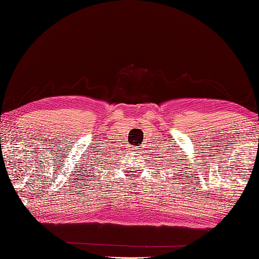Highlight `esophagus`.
<instances>
[{"label":"esophagus","mask_w":259,"mask_h":259,"mask_svg":"<svg viewBox=\"0 0 259 259\" xmlns=\"http://www.w3.org/2000/svg\"><path fill=\"white\" fill-rule=\"evenodd\" d=\"M134 149H135V147H134Z\"/></svg>","instance_id":"1"}]
</instances>
